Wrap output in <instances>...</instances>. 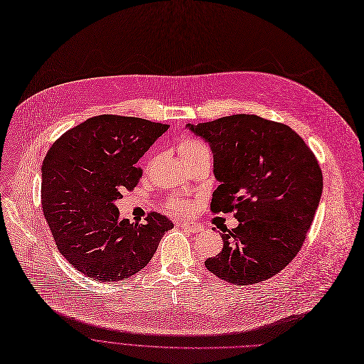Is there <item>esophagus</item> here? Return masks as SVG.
I'll return each mask as SVG.
<instances>
[{"mask_svg":"<svg viewBox=\"0 0 364 364\" xmlns=\"http://www.w3.org/2000/svg\"><path fill=\"white\" fill-rule=\"evenodd\" d=\"M180 228H183L184 230H188V232H191V234H197V232H200V230L203 229L200 225H197V223H191V222H181V223H180Z\"/></svg>","mask_w":364,"mask_h":364,"instance_id":"obj_1","label":"esophagus"}]
</instances>
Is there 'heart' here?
Instances as JSON below:
<instances>
[{
	"mask_svg": "<svg viewBox=\"0 0 364 364\" xmlns=\"http://www.w3.org/2000/svg\"><path fill=\"white\" fill-rule=\"evenodd\" d=\"M178 151L183 159L186 161V164L194 159H199L202 156H210L209 148L202 141L194 139V138H183L178 144ZM167 209L173 213L186 215L190 212V203L184 200L183 197L171 196L167 200Z\"/></svg>",
	"mask_w": 364,
	"mask_h": 364,
	"instance_id": "b5f03b06",
	"label": "heart"
}]
</instances>
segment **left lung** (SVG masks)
Wrapping results in <instances>:
<instances>
[{"mask_svg": "<svg viewBox=\"0 0 364 364\" xmlns=\"http://www.w3.org/2000/svg\"><path fill=\"white\" fill-rule=\"evenodd\" d=\"M209 142L220 181L212 213H234L223 248L205 266L219 279L255 284L282 272L301 251L322 194V170L312 149L284 123L232 114L188 124Z\"/></svg>", "mask_w": 364, "mask_h": 364, "instance_id": "left-lung-1", "label": "left lung"}]
</instances>
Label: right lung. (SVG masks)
<instances>
[{
    "label": "right lung",
    "instance_id": "obj_1",
    "mask_svg": "<svg viewBox=\"0 0 364 364\" xmlns=\"http://www.w3.org/2000/svg\"><path fill=\"white\" fill-rule=\"evenodd\" d=\"M170 124L100 114L65 132L42 165V209L59 252L82 274L117 282L141 272L174 223L149 212L145 223L122 219L114 200L134 190L136 162Z\"/></svg>",
    "mask_w": 364,
    "mask_h": 364
}]
</instances>
